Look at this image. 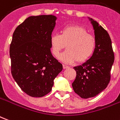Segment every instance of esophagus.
<instances>
[{
  "instance_id": "esophagus-1",
  "label": "esophagus",
  "mask_w": 120,
  "mask_h": 120,
  "mask_svg": "<svg viewBox=\"0 0 120 120\" xmlns=\"http://www.w3.org/2000/svg\"><path fill=\"white\" fill-rule=\"evenodd\" d=\"M69 68V67L68 65H65V64H63V68H64V69H68V68Z\"/></svg>"
}]
</instances>
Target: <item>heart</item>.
Wrapping results in <instances>:
<instances>
[{
	"label": "heart",
	"mask_w": 120,
	"mask_h": 120,
	"mask_svg": "<svg viewBox=\"0 0 120 120\" xmlns=\"http://www.w3.org/2000/svg\"><path fill=\"white\" fill-rule=\"evenodd\" d=\"M96 44L95 37L88 33L86 28L77 25L66 26L61 30L60 34L53 33L50 37L51 52L55 57L59 56L67 45L68 50L59 58L66 64L88 60L94 51Z\"/></svg>",
	"instance_id": "heart-1"
}]
</instances>
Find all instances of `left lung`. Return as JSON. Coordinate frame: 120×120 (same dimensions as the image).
<instances>
[{
    "instance_id": "left-lung-1",
    "label": "left lung",
    "mask_w": 120,
    "mask_h": 120,
    "mask_svg": "<svg viewBox=\"0 0 120 120\" xmlns=\"http://www.w3.org/2000/svg\"><path fill=\"white\" fill-rule=\"evenodd\" d=\"M94 30L96 44L92 56L82 65L75 67L76 76L72 83L74 91L82 98L94 97L103 91L111 80L114 60L112 42L107 31L89 19Z\"/></svg>"
}]
</instances>
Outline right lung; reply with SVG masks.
<instances>
[{"instance_id": "add662e5", "label": "right lung", "mask_w": 120, "mask_h": 120, "mask_svg": "<svg viewBox=\"0 0 120 120\" xmlns=\"http://www.w3.org/2000/svg\"><path fill=\"white\" fill-rule=\"evenodd\" d=\"M54 15L31 16L18 26L9 47L11 72L27 95L42 97L51 92L62 71L51 52L50 37L55 26Z\"/></svg>"}]
</instances>
